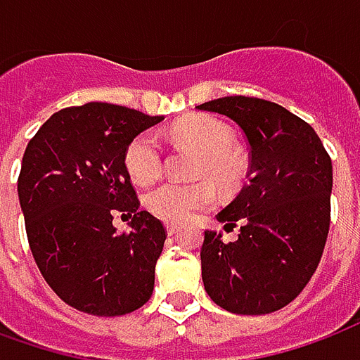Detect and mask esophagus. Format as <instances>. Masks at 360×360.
<instances>
[{
    "mask_svg": "<svg viewBox=\"0 0 360 360\" xmlns=\"http://www.w3.org/2000/svg\"><path fill=\"white\" fill-rule=\"evenodd\" d=\"M178 232V226L176 224H167V234L169 236H174Z\"/></svg>",
    "mask_w": 360,
    "mask_h": 360,
    "instance_id": "34e87169",
    "label": "esophagus"
}]
</instances>
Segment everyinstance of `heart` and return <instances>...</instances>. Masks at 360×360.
Segmentation results:
<instances>
[{"label":"heart","instance_id":"obj_1","mask_svg":"<svg viewBox=\"0 0 360 360\" xmlns=\"http://www.w3.org/2000/svg\"><path fill=\"white\" fill-rule=\"evenodd\" d=\"M172 136L182 143L201 151L195 165V174L209 176L219 182L220 188L232 190L245 174V161L234 143V134L222 120L209 115H195L178 122ZM124 167L138 184H148L162 169V148L155 132H140L128 141L124 151ZM217 186L199 178L193 182L165 180L148 191L146 205L155 217L184 224L199 211H205L217 203Z\"/></svg>","mask_w":360,"mask_h":360}]
</instances>
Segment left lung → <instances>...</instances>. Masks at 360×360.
<instances>
[{
	"label": "left lung",
	"mask_w": 360,
	"mask_h": 360,
	"mask_svg": "<svg viewBox=\"0 0 360 360\" xmlns=\"http://www.w3.org/2000/svg\"><path fill=\"white\" fill-rule=\"evenodd\" d=\"M240 126L249 182L219 212L236 241L207 230L201 276L209 297L236 314H269L303 291L330 230L332 159L313 130L282 105L245 96L198 105Z\"/></svg>",
	"instance_id": "8db88e82"
}]
</instances>
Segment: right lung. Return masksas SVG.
Instances as JSON below:
<instances>
[{
    "label": "right lung",
    "instance_id": "obj_1",
    "mask_svg": "<svg viewBox=\"0 0 360 360\" xmlns=\"http://www.w3.org/2000/svg\"><path fill=\"white\" fill-rule=\"evenodd\" d=\"M162 117L111 103L61 109L26 146L18 201L41 276L76 311L119 316L146 305L167 230L140 199L124 167L134 136ZM133 217L119 235L112 219Z\"/></svg>",
    "mask_w": 360,
    "mask_h": 360
}]
</instances>
